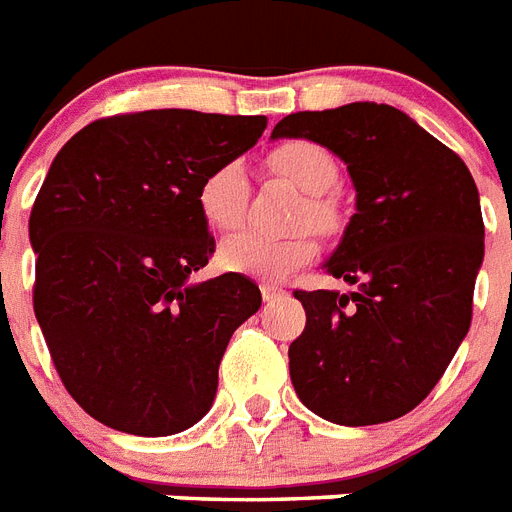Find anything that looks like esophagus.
<instances>
[{"instance_id": "34e87169", "label": "esophagus", "mask_w": 512, "mask_h": 512, "mask_svg": "<svg viewBox=\"0 0 512 512\" xmlns=\"http://www.w3.org/2000/svg\"><path fill=\"white\" fill-rule=\"evenodd\" d=\"M261 296H264V301H275V298L285 296V288L275 285V282H261Z\"/></svg>"}]
</instances>
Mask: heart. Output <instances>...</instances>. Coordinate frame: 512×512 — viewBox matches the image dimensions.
Returning <instances> with one entry per match:
<instances>
[{
  "label": "heart",
  "mask_w": 512,
  "mask_h": 512,
  "mask_svg": "<svg viewBox=\"0 0 512 512\" xmlns=\"http://www.w3.org/2000/svg\"><path fill=\"white\" fill-rule=\"evenodd\" d=\"M269 171L288 179L290 185L309 195L301 224H312L322 235L338 230V208L325 192L338 182V163L327 147L312 140H288L272 147L267 155ZM248 174L240 161H222L206 171L198 185V208L203 222L216 232L237 230L248 208ZM317 243L312 235L269 237L259 232H243L224 240L219 248V264L230 272L259 277V280H282L293 269L304 267L314 259Z\"/></svg>",
  "instance_id": "obj_1"
}]
</instances>
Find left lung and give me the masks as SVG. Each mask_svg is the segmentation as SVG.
I'll use <instances>...</instances> for the list:
<instances>
[{
	"instance_id": "1",
	"label": "left lung",
	"mask_w": 512,
	"mask_h": 512,
	"mask_svg": "<svg viewBox=\"0 0 512 512\" xmlns=\"http://www.w3.org/2000/svg\"><path fill=\"white\" fill-rule=\"evenodd\" d=\"M272 137L333 150L357 190L327 275L354 293L293 290L306 327L290 343L298 399L338 425L388 423L439 383L473 317L484 219L463 158L391 105L290 113Z\"/></svg>"
}]
</instances>
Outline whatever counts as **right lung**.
Here are the masks:
<instances>
[{
    "instance_id": "right-lung-1",
    "label": "right lung",
    "mask_w": 512,
    "mask_h": 512,
    "mask_svg": "<svg viewBox=\"0 0 512 512\" xmlns=\"http://www.w3.org/2000/svg\"><path fill=\"white\" fill-rule=\"evenodd\" d=\"M267 129L264 116L142 110L97 118L55 155L28 235L34 312L65 391L108 428L171 436L208 412L232 333L261 290L214 256L198 185Z\"/></svg>"
}]
</instances>
